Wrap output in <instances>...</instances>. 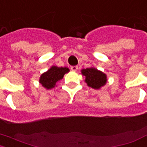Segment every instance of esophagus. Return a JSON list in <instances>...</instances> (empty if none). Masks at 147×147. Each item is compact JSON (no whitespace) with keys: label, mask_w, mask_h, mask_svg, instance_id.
<instances>
[{"label":"esophagus","mask_w":147,"mask_h":147,"mask_svg":"<svg viewBox=\"0 0 147 147\" xmlns=\"http://www.w3.org/2000/svg\"><path fill=\"white\" fill-rule=\"evenodd\" d=\"M71 70L72 71H76L78 70V66H77V65H74V66H71Z\"/></svg>","instance_id":"esophagus-1"}]
</instances>
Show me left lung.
Here are the masks:
<instances>
[{
  "instance_id": "1",
  "label": "left lung",
  "mask_w": 147,
  "mask_h": 147,
  "mask_svg": "<svg viewBox=\"0 0 147 147\" xmlns=\"http://www.w3.org/2000/svg\"><path fill=\"white\" fill-rule=\"evenodd\" d=\"M82 74L85 77V82L88 86L94 89H100L107 84V75L95 68L84 69L82 70Z\"/></svg>"
}]
</instances>
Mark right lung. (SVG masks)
Wrapping results in <instances>:
<instances>
[{
    "mask_svg": "<svg viewBox=\"0 0 147 147\" xmlns=\"http://www.w3.org/2000/svg\"><path fill=\"white\" fill-rule=\"evenodd\" d=\"M69 71L67 67H57L52 66L47 71L40 76L39 82L46 89H52L55 87L56 83L63 78L64 75Z\"/></svg>",
    "mask_w": 147,
    "mask_h": 147,
    "instance_id": "obj_1",
    "label": "right lung"
}]
</instances>
